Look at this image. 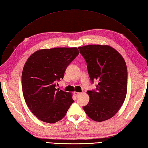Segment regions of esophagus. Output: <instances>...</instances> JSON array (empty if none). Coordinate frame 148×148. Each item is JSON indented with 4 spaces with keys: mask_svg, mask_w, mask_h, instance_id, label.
I'll list each match as a JSON object with an SVG mask.
<instances>
[{
    "mask_svg": "<svg viewBox=\"0 0 148 148\" xmlns=\"http://www.w3.org/2000/svg\"><path fill=\"white\" fill-rule=\"evenodd\" d=\"M74 95L76 97V96H78L79 94H81V93H79V92H74Z\"/></svg>",
    "mask_w": 148,
    "mask_h": 148,
    "instance_id": "obj_1",
    "label": "esophagus"
}]
</instances>
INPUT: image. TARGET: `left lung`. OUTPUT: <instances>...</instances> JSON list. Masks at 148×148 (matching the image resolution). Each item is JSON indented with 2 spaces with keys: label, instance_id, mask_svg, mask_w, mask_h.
<instances>
[{
  "label": "left lung",
  "instance_id": "left-lung-1",
  "mask_svg": "<svg viewBox=\"0 0 148 148\" xmlns=\"http://www.w3.org/2000/svg\"><path fill=\"white\" fill-rule=\"evenodd\" d=\"M87 63L90 79L99 81L96 89L87 91L88 104L83 108L97 122L114 116L123 105L127 90V69L125 60L108 45H89L78 47Z\"/></svg>",
  "mask_w": 148,
  "mask_h": 148
}]
</instances>
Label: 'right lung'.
I'll return each instance as SVG.
<instances>
[{"instance_id": "right-lung-1", "label": "right lung", "mask_w": 148, "mask_h": 148, "mask_svg": "<svg viewBox=\"0 0 148 148\" xmlns=\"http://www.w3.org/2000/svg\"><path fill=\"white\" fill-rule=\"evenodd\" d=\"M79 53L76 47L43 49L30 55L25 63L22 72L24 98L30 110L40 121L56 123L73 103L72 93L56 86Z\"/></svg>"}]
</instances>
